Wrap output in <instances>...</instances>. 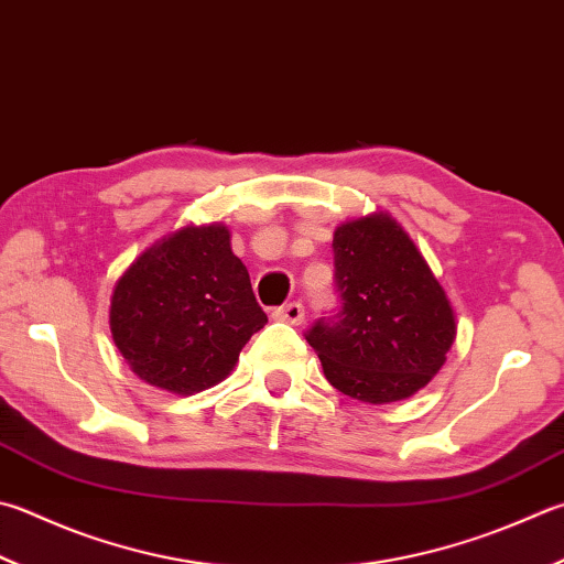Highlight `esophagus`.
Wrapping results in <instances>:
<instances>
[{"instance_id":"1","label":"esophagus","mask_w":564,"mask_h":564,"mask_svg":"<svg viewBox=\"0 0 564 564\" xmlns=\"http://www.w3.org/2000/svg\"><path fill=\"white\" fill-rule=\"evenodd\" d=\"M272 316L278 318V322H286V324L300 326L304 322V304L302 302L282 304V306H278V310L272 312Z\"/></svg>"}]
</instances>
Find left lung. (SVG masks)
<instances>
[{"label":"left lung","instance_id":"obj_1","mask_svg":"<svg viewBox=\"0 0 564 564\" xmlns=\"http://www.w3.org/2000/svg\"><path fill=\"white\" fill-rule=\"evenodd\" d=\"M334 292L338 306L304 338L344 395L386 405L414 395L444 366L454 312L395 220L370 216L336 228Z\"/></svg>","mask_w":564,"mask_h":564}]
</instances>
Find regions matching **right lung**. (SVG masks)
I'll use <instances>...</instances> for the list:
<instances>
[{
    "mask_svg": "<svg viewBox=\"0 0 564 564\" xmlns=\"http://www.w3.org/2000/svg\"><path fill=\"white\" fill-rule=\"evenodd\" d=\"M264 324L223 226H188L159 240L112 292L115 346L142 380L178 395L226 378Z\"/></svg>",
    "mask_w": 564,
    "mask_h": 564,
    "instance_id": "1",
    "label": "right lung"
}]
</instances>
